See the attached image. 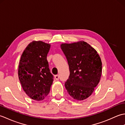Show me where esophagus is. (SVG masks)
<instances>
[{
  "mask_svg": "<svg viewBox=\"0 0 125 125\" xmlns=\"http://www.w3.org/2000/svg\"><path fill=\"white\" fill-rule=\"evenodd\" d=\"M55 78L56 81H58L59 79V76L58 75H55Z\"/></svg>",
  "mask_w": 125,
  "mask_h": 125,
  "instance_id": "34e87169",
  "label": "esophagus"
}]
</instances>
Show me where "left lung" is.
Segmentation results:
<instances>
[{"mask_svg":"<svg viewBox=\"0 0 125 125\" xmlns=\"http://www.w3.org/2000/svg\"><path fill=\"white\" fill-rule=\"evenodd\" d=\"M61 48L69 67L70 75L65 83L68 93L74 99H86L100 81L102 63L99 55L83 41L62 43Z\"/></svg>","mask_w":125,"mask_h":125,"instance_id":"1","label":"left lung"}]
</instances>
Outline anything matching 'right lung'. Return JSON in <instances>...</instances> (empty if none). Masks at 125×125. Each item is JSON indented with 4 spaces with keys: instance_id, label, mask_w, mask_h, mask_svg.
Returning <instances> with one entry per match:
<instances>
[{
    "instance_id": "add662e5",
    "label": "right lung",
    "mask_w": 125,
    "mask_h": 125,
    "mask_svg": "<svg viewBox=\"0 0 125 125\" xmlns=\"http://www.w3.org/2000/svg\"><path fill=\"white\" fill-rule=\"evenodd\" d=\"M50 48L49 43L33 41L26 48L20 58L19 79L23 91L33 100L44 99L54 81L47 60Z\"/></svg>"
}]
</instances>
